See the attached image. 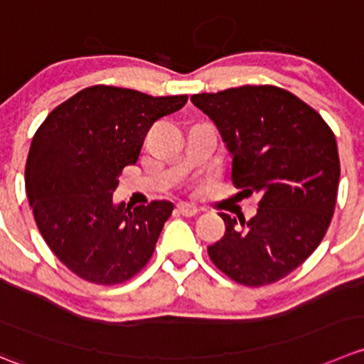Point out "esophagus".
<instances>
[{"label": "esophagus", "instance_id": "obj_1", "mask_svg": "<svg viewBox=\"0 0 364 364\" xmlns=\"http://www.w3.org/2000/svg\"><path fill=\"white\" fill-rule=\"evenodd\" d=\"M178 213L179 215H185V217H193V215L199 213V208H197L196 204L179 203L178 204Z\"/></svg>", "mask_w": 364, "mask_h": 364}]
</instances>
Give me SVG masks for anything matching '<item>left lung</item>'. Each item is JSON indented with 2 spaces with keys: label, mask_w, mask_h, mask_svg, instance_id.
<instances>
[{
  "label": "left lung",
  "mask_w": 364,
  "mask_h": 364,
  "mask_svg": "<svg viewBox=\"0 0 364 364\" xmlns=\"http://www.w3.org/2000/svg\"><path fill=\"white\" fill-rule=\"evenodd\" d=\"M217 126L242 193H259L250 220L220 213L225 232L208 247L218 270L243 287L287 277L320 245L340 183L334 133L284 88L243 85L190 97Z\"/></svg>",
  "instance_id": "obj_1"
}]
</instances>
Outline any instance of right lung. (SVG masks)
Here are the masks:
<instances>
[{"label": "right lung", "mask_w": 364, "mask_h": 364, "mask_svg": "<svg viewBox=\"0 0 364 364\" xmlns=\"http://www.w3.org/2000/svg\"><path fill=\"white\" fill-rule=\"evenodd\" d=\"M186 100L94 85L58 105L35 133L24 171L28 200L49 249L81 279L124 283L153 256L174 204L132 210L112 196L153 122Z\"/></svg>", "instance_id": "right-lung-1"}]
</instances>
